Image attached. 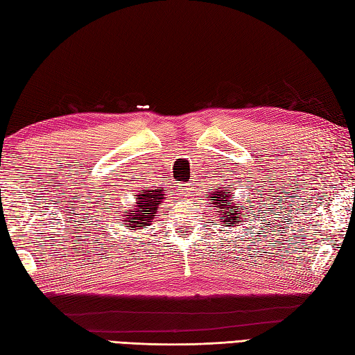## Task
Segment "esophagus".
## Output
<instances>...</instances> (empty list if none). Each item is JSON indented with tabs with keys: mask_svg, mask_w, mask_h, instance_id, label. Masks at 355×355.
<instances>
[{
	"mask_svg": "<svg viewBox=\"0 0 355 355\" xmlns=\"http://www.w3.org/2000/svg\"><path fill=\"white\" fill-rule=\"evenodd\" d=\"M177 187H178L180 192L187 195V197H189V195L192 193V184L191 183H180Z\"/></svg>",
	"mask_w": 355,
	"mask_h": 355,
	"instance_id": "obj_1",
	"label": "esophagus"
}]
</instances>
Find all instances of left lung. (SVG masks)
Listing matches in <instances>:
<instances>
[{
  "label": "left lung",
  "mask_w": 355,
  "mask_h": 355,
  "mask_svg": "<svg viewBox=\"0 0 355 355\" xmlns=\"http://www.w3.org/2000/svg\"><path fill=\"white\" fill-rule=\"evenodd\" d=\"M216 189H209L206 193V198L212 202L216 212V218L220 220L221 225L224 227H230V225H239V223L244 218H250L252 209H248L244 202L235 201L236 197L232 193L229 186L218 184ZM243 225V224H241Z\"/></svg>",
  "instance_id": "8db88e82"
}]
</instances>
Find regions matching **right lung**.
Returning <instances> with one entry per match:
<instances>
[{
    "mask_svg": "<svg viewBox=\"0 0 355 355\" xmlns=\"http://www.w3.org/2000/svg\"><path fill=\"white\" fill-rule=\"evenodd\" d=\"M163 189H148V191H139L135 195V205L131 209L120 210V216H122V225L130 227V230H139L145 229L148 224L153 223L154 216L158 210V205L163 200Z\"/></svg>",
    "mask_w": 355,
    "mask_h": 355,
    "instance_id": "add662e5",
    "label": "right lung"
}]
</instances>
